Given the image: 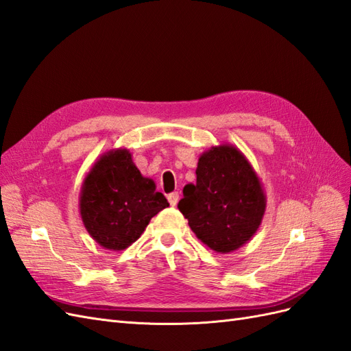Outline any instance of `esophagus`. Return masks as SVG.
Here are the masks:
<instances>
[{"label": "esophagus", "instance_id": "esophagus-1", "mask_svg": "<svg viewBox=\"0 0 351 351\" xmlns=\"http://www.w3.org/2000/svg\"><path fill=\"white\" fill-rule=\"evenodd\" d=\"M167 200H169L170 206H176V204H178V202H179V194H178V193L169 194V195H167Z\"/></svg>", "mask_w": 351, "mask_h": 351}]
</instances>
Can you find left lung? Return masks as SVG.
<instances>
[{"instance_id":"left-lung-1","label":"left lung","mask_w":351,"mask_h":351,"mask_svg":"<svg viewBox=\"0 0 351 351\" xmlns=\"http://www.w3.org/2000/svg\"><path fill=\"white\" fill-rule=\"evenodd\" d=\"M197 181L184 186L178 209L197 239L218 254L234 252L261 226L267 197L252 165L237 147L222 143L199 157Z\"/></svg>"}]
</instances>
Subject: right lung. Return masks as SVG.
I'll use <instances>...</instances> for the list:
<instances>
[{
	"mask_svg": "<svg viewBox=\"0 0 351 351\" xmlns=\"http://www.w3.org/2000/svg\"><path fill=\"white\" fill-rule=\"evenodd\" d=\"M80 215L99 246L123 250L136 241L151 218L167 208L151 178L142 176L129 149H110L88 170L80 190Z\"/></svg>",
	"mask_w": 351,
	"mask_h": 351,
	"instance_id": "obj_1",
	"label": "right lung"
}]
</instances>
